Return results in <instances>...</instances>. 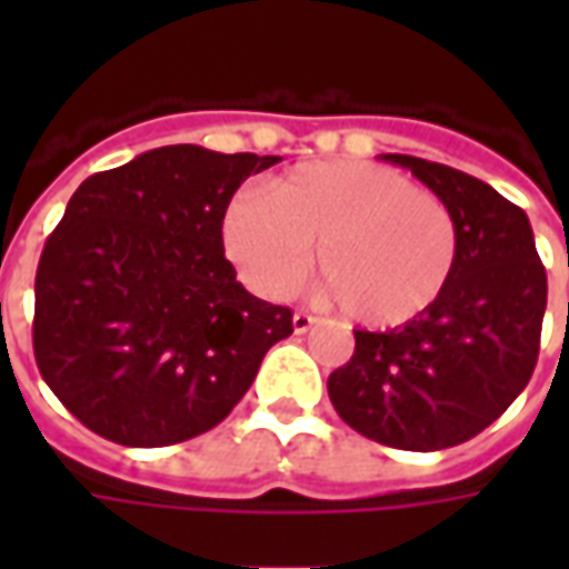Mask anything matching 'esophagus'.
<instances>
[{
	"label": "esophagus",
	"mask_w": 569,
	"mask_h": 569,
	"mask_svg": "<svg viewBox=\"0 0 569 569\" xmlns=\"http://www.w3.org/2000/svg\"><path fill=\"white\" fill-rule=\"evenodd\" d=\"M317 322V317H310V313H305V310H296V317H292V329H296L298 335H305Z\"/></svg>",
	"instance_id": "1"
}]
</instances>
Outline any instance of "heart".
<instances>
[{
  "label": "heart",
  "instance_id": "1",
  "mask_svg": "<svg viewBox=\"0 0 569 569\" xmlns=\"http://www.w3.org/2000/svg\"><path fill=\"white\" fill-rule=\"evenodd\" d=\"M222 243L259 296L283 298L317 243L326 296L366 326H406L448 289L460 234L436 194L366 161H317L240 191L222 216Z\"/></svg>",
  "mask_w": 569,
  "mask_h": 569
}]
</instances>
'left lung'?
Wrapping results in <instances>:
<instances>
[{"label":"left lung","mask_w":569,"mask_h":569,"mask_svg":"<svg viewBox=\"0 0 569 569\" xmlns=\"http://www.w3.org/2000/svg\"><path fill=\"white\" fill-rule=\"evenodd\" d=\"M408 167L453 212L460 252L441 298L387 332L357 329L329 375V399L359 436L402 451H441L490 427L537 369L546 268L527 212L476 176L411 154Z\"/></svg>","instance_id":"1"}]
</instances>
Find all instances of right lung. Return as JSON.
Returning <instances> with one entry per match:
<instances>
[{
	"mask_svg": "<svg viewBox=\"0 0 569 569\" xmlns=\"http://www.w3.org/2000/svg\"><path fill=\"white\" fill-rule=\"evenodd\" d=\"M277 154L163 146L88 176L44 240L32 350L69 415L128 448L222 423L292 310L249 296L222 216Z\"/></svg>",
	"mask_w": 569,
	"mask_h": 569,
	"instance_id": "1",
	"label": "right lung"
}]
</instances>
